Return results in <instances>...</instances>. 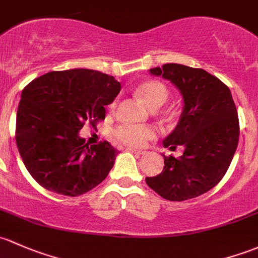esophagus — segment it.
I'll use <instances>...</instances> for the list:
<instances>
[{"label": "esophagus", "instance_id": "34e87169", "mask_svg": "<svg viewBox=\"0 0 258 258\" xmlns=\"http://www.w3.org/2000/svg\"><path fill=\"white\" fill-rule=\"evenodd\" d=\"M127 151L132 152V153L137 154V156H142V154L146 153V151H143V150H137V148H131V147L127 148Z\"/></svg>", "mask_w": 258, "mask_h": 258}]
</instances>
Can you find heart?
<instances>
[{"mask_svg":"<svg viewBox=\"0 0 258 258\" xmlns=\"http://www.w3.org/2000/svg\"><path fill=\"white\" fill-rule=\"evenodd\" d=\"M136 94L148 106L157 108L164 104L169 96V90L162 81L147 80L137 86ZM116 101L110 105L111 108L115 107ZM156 131L151 126H136V124H121L113 130V137L123 145L140 147L148 140L154 137Z\"/></svg>","mask_w":258,"mask_h":258,"instance_id":"1","label":"heart"}]
</instances>
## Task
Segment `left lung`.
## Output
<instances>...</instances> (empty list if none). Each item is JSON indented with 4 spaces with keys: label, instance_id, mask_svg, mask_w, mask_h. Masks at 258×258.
I'll list each match as a JSON object with an SVG mask.
<instances>
[{
    "label": "left lung",
    "instance_id": "1",
    "mask_svg": "<svg viewBox=\"0 0 258 258\" xmlns=\"http://www.w3.org/2000/svg\"><path fill=\"white\" fill-rule=\"evenodd\" d=\"M150 72L169 80L183 96L180 120L163 146L170 151L180 146L184 152L179 158L163 154V172L146 183L170 202L193 199L214 188L229 169L240 136L236 106L230 89L205 70L172 63Z\"/></svg>",
    "mask_w": 258,
    "mask_h": 258
}]
</instances>
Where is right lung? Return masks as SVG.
<instances>
[{
	"label": "right lung",
	"mask_w": 258,
	"mask_h": 258,
	"mask_svg": "<svg viewBox=\"0 0 258 258\" xmlns=\"http://www.w3.org/2000/svg\"><path fill=\"white\" fill-rule=\"evenodd\" d=\"M121 84L90 69L50 72L23 89L16 120V142L29 174L43 188L78 197L99 185L117 151L107 142L89 146L78 132L96 127Z\"/></svg>",
	"instance_id": "1"
}]
</instances>
